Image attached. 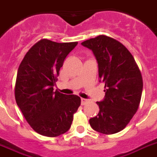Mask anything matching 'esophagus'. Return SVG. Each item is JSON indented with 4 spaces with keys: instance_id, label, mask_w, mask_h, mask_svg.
Wrapping results in <instances>:
<instances>
[{
    "instance_id": "34e87169",
    "label": "esophagus",
    "mask_w": 157,
    "mask_h": 157,
    "mask_svg": "<svg viewBox=\"0 0 157 157\" xmlns=\"http://www.w3.org/2000/svg\"><path fill=\"white\" fill-rule=\"evenodd\" d=\"M88 102V99H86V98H81V103H82V105H85L86 103Z\"/></svg>"
}]
</instances>
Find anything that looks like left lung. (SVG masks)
I'll return each mask as SVG.
<instances>
[{
	"label": "left lung",
	"mask_w": 157,
	"mask_h": 157,
	"mask_svg": "<svg viewBox=\"0 0 157 157\" xmlns=\"http://www.w3.org/2000/svg\"><path fill=\"white\" fill-rule=\"evenodd\" d=\"M98 65L99 82L105 83V97L97 102L99 113L89 119L92 128L102 134L123 130L138 109L143 88L142 77L128 49L114 39L99 35L83 41Z\"/></svg>",
	"instance_id": "obj_1"
}]
</instances>
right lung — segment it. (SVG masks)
Wrapping results in <instances>:
<instances>
[{"label":"right lung","instance_id":"1","mask_svg":"<svg viewBox=\"0 0 157 157\" xmlns=\"http://www.w3.org/2000/svg\"><path fill=\"white\" fill-rule=\"evenodd\" d=\"M77 44L43 39L29 49L19 66L16 103L27 122L40 135L55 137L69 131L81 104L77 95L54 92L63 61Z\"/></svg>","mask_w":157,"mask_h":157}]
</instances>
